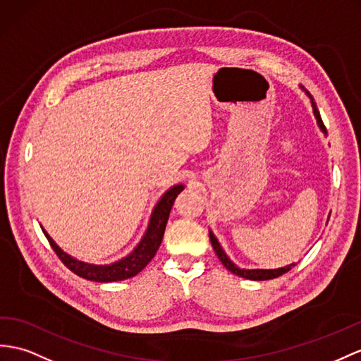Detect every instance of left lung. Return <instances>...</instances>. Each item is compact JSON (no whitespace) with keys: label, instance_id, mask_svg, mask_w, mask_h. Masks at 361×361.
<instances>
[{"label":"left lung","instance_id":"1","mask_svg":"<svg viewBox=\"0 0 361 361\" xmlns=\"http://www.w3.org/2000/svg\"><path fill=\"white\" fill-rule=\"evenodd\" d=\"M305 92H306V90H305ZM306 94L310 96L311 104H312V110H314V116H315V119H317V124H319L320 130L323 131L324 135H326V127H324L323 121H322V118H320V113H319V110H317V105H315V102H314V99H312V96H311L310 92H306ZM209 240H211V245H213V248H214V251H216V254H217L219 260L222 262V265H224L228 271H231L233 274L239 276V277H243V279H248V280H269V279H276V277H279V276L285 274V272H288L293 267H295V263H291V265L283 267V268H277V269H243V268L235 267L234 263L230 260V257H228L226 254H225V251L222 250L221 243L217 242L216 235H214L213 233H211V231H209Z\"/></svg>","mask_w":361,"mask_h":361}]
</instances>
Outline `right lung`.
<instances>
[{"instance_id":"right-lung-1","label":"right lung","mask_w":361,"mask_h":361,"mask_svg":"<svg viewBox=\"0 0 361 361\" xmlns=\"http://www.w3.org/2000/svg\"><path fill=\"white\" fill-rule=\"evenodd\" d=\"M183 188L185 187H183L182 183H179V185H174L169 191L164 192V196L159 199V202H157L153 209L150 222H148V226H147V231L142 239H140V242L136 245V248L131 251L128 256L122 257L118 262H113L110 265H93V263L81 262L72 256H68L67 252H64L58 247L55 240L51 239L46 230H42V233L46 234L50 247L54 248L61 262H63L70 271H73L79 277L93 280V282H99V283L118 282V280L135 277L137 272H140L148 265V262L154 257L156 251L159 250L165 226H166V222H169L170 211L173 208L176 197H178V195Z\"/></svg>"}]
</instances>
